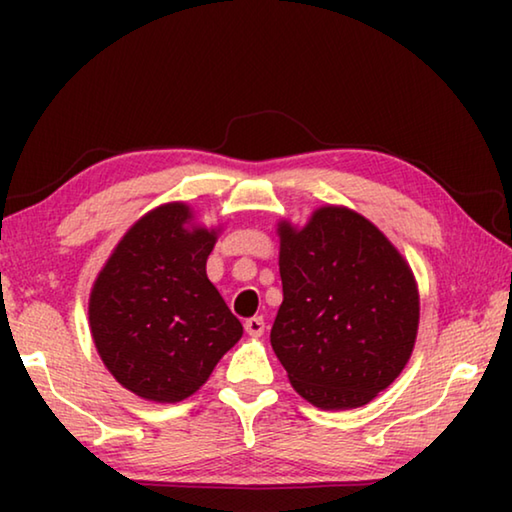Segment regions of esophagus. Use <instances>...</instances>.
<instances>
[{"instance_id": "esophagus-1", "label": "esophagus", "mask_w": 512, "mask_h": 512, "mask_svg": "<svg viewBox=\"0 0 512 512\" xmlns=\"http://www.w3.org/2000/svg\"><path fill=\"white\" fill-rule=\"evenodd\" d=\"M244 327H246V332L250 334V336H262L264 334V318L262 316H253V318H248L246 323H244Z\"/></svg>"}]
</instances>
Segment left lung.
Here are the masks:
<instances>
[{"instance_id": "left-lung-1", "label": "left lung", "mask_w": 512, "mask_h": 512, "mask_svg": "<svg viewBox=\"0 0 512 512\" xmlns=\"http://www.w3.org/2000/svg\"><path fill=\"white\" fill-rule=\"evenodd\" d=\"M282 305L271 345L318 409H357L400 377L420 323L413 271L366 216L343 205L277 223Z\"/></svg>"}]
</instances>
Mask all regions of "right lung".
I'll use <instances>...</instances> for the list:
<instances>
[{
	"label": "right lung",
	"mask_w": 512,
	"mask_h": 512,
	"mask_svg": "<svg viewBox=\"0 0 512 512\" xmlns=\"http://www.w3.org/2000/svg\"><path fill=\"white\" fill-rule=\"evenodd\" d=\"M219 230L196 223L187 203H164L126 230L92 284L94 348L142 400H187L244 334L207 280Z\"/></svg>",
	"instance_id": "add662e5"
}]
</instances>
